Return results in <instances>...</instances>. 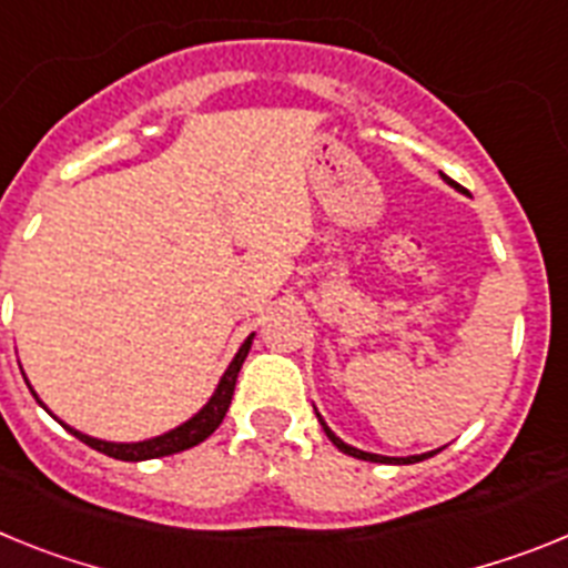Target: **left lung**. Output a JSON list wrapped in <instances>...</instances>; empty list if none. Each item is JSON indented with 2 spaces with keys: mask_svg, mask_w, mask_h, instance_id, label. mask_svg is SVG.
<instances>
[{
  "mask_svg": "<svg viewBox=\"0 0 568 568\" xmlns=\"http://www.w3.org/2000/svg\"><path fill=\"white\" fill-rule=\"evenodd\" d=\"M443 180L448 182V185H455V180H448L446 174H443ZM457 189V185H455ZM317 420H320V426H323V432H325V437H328V440L334 443V446L339 448V452H343V455H352V457H357V460H368V463H394V466H406V463H420V460H426V457H432L434 452H426V455H412V457H386V455H372V452H363V448H354V446H348V443L345 440H339L337 434L332 432V428L325 426V420L323 417H320V412H317ZM437 452H440V448H437Z\"/></svg>",
  "mask_w": 568,
  "mask_h": 568,
  "instance_id": "obj_1",
  "label": "left lung"
}]
</instances>
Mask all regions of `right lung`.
I'll return each instance as SVG.
<instances>
[{
	"label": "right lung",
	"instance_id": "add662e5",
	"mask_svg": "<svg viewBox=\"0 0 568 568\" xmlns=\"http://www.w3.org/2000/svg\"><path fill=\"white\" fill-rule=\"evenodd\" d=\"M251 343H254V334H248V337H245V343L240 345V352L234 354V359L229 363L225 374L220 377V383H216V388H214V394L209 397V403H205V406H202L194 417H189V420L180 423V426L171 428V432L156 434V437H148V440H140V443H111V440H100V437H91V434L77 432V428H71L68 423H62V426H65L68 432L77 437V440H82L85 446L97 448V452H102V455L113 457V460L140 463V460H154V457H168V455H176V452H185V448L196 446V443H202L205 437H211V434L216 432V426L223 423L225 412H229V406H231V397H234L236 374H240L245 357H248ZM28 388H31V383H28ZM31 394L37 397L39 406L48 412V406L39 400V394L33 392V388H31Z\"/></svg>",
	"mask_w": 568,
	"mask_h": 568
}]
</instances>
